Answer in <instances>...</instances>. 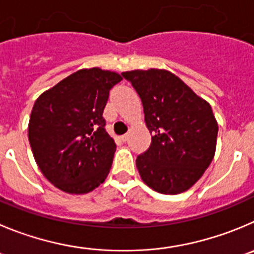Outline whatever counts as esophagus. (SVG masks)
I'll return each mask as SVG.
<instances>
[{
  "mask_svg": "<svg viewBox=\"0 0 254 254\" xmlns=\"http://www.w3.org/2000/svg\"><path fill=\"white\" fill-rule=\"evenodd\" d=\"M127 138H129V134H124V135H122V136H120V139H122L123 141H127Z\"/></svg>",
  "mask_w": 254,
  "mask_h": 254,
  "instance_id": "obj_1",
  "label": "esophagus"
}]
</instances>
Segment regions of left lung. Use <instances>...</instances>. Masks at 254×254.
<instances>
[{"mask_svg":"<svg viewBox=\"0 0 254 254\" xmlns=\"http://www.w3.org/2000/svg\"><path fill=\"white\" fill-rule=\"evenodd\" d=\"M140 96L151 134L136 158L144 183L158 193L179 194L202 178L215 154L218 123L209 103L162 68L122 73Z\"/></svg>","mask_w":254,"mask_h":254,"instance_id":"left-lung-1","label":"left lung"}]
</instances>
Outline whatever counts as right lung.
Segmentation results:
<instances>
[{"instance_id":"right-lung-1","label":"right lung","mask_w":254,"mask_h":254,"mask_svg":"<svg viewBox=\"0 0 254 254\" xmlns=\"http://www.w3.org/2000/svg\"><path fill=\"white\" fill-rule=\"evenodd\" d=\"M119 73L82 68L42 92L28 122V141L47 181L68 194H85L104 183L115 141L105 131L104 109Z\"/></svg>"}]
</instances>
